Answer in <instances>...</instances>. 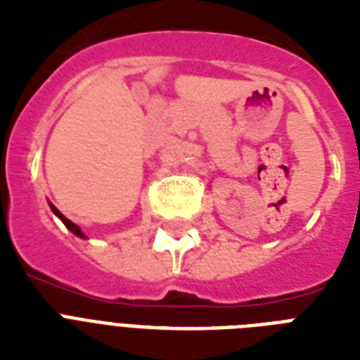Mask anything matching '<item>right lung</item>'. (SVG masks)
I'll use <instances>...</instances> for the list:
<instances>
[{
	"label": "right lung",
	"mask_w": 360,
	"mask_h": 360,
	"mask_svg": "<svg viewBox=\"0 0 360 360\" xmlns=\"http://www.w3.org/2000/svg\"><path fill=\"white\" fill-rule=\"evenodd\" d=\"M50 209H52L53 214H56V217H58V219L61 220V222H63L65 226H67V230L72 231V233H75L76 237H80V239H87L86 233H84V231H82L80 228H78V226L75 224V222H70V220L67 219V217H63V213H61V211H59V209H56V205H52V203H50Z\"/></svg>",
	"instance_id": "1"
}]
</instances>
